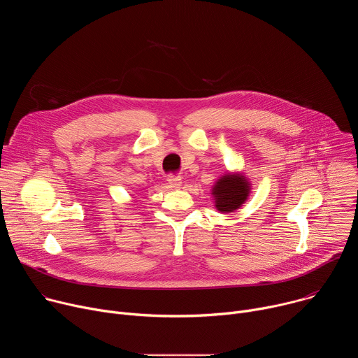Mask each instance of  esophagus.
<instances>
[{
  "instance_id": "esophagus-1",
  "label": "esophagus",
  "mask_w": 358,
  "mask_h": 358,
  "mask_svg": "<svg viewBox=\"0 0 358 358\" xmlns=\"http://www.w3.org/2000/svg\"><path fill=\"white\" fill-rule=\"evenodd\" d=\"M167 182H169V187H170V188H173V189L180 188V187H181V184H182L181 178H180V177H177V176H169Z\"/></svg>"
}]
</instances>
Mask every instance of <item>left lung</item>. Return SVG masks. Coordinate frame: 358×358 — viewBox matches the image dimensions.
<instances>
[{
  "label": "left lung",
  "mask_w": 358,
  "mask_h": 358,
  "mask_svg": "<svg viewBox=\"0 0 358 358\" xmlns=\"http://www.w3.org/2000/svg\"><path fill=\"white\" fill-rule=\"evenodd\" d=\"M250 192V184L243 174L227 173L213 187L215 208L222 213H234L242 207Z\"/></svg>",
  "instance_id": "obj_1"
}]
</instances>
